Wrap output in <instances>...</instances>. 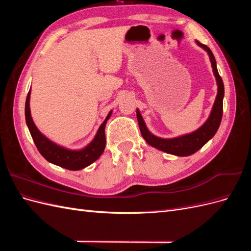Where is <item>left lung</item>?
I'll return each instance as SVG.
<instances>
[{"label": "left lung", "instance_id": "8db88e82", "mask_svg": "<svg viewBox=\"0 0 251 251\" xmlns=\"http://www.w3.org/2000/svg\"><path fill=\"white\" fill-rule=\"evenodd\" d=\"M196 43L197 45H199L201 48H203L207 52L210 63H211L212 71H214V75L217 80V86H218V93L216 96V100L214 105H212V109L207 120L205 121L198 130L194 131L193 133L178 136V137H175V138L165 139V138L157 137V136H155L154 134H151L149 131V128L147 127L146 123H144L139 110L138 109L136 110L139 128L144 140H146L150 146H151L153 148L165 151V153L180 156V157L189 156L196 153V151H199L205 143L214 137L220 126V124H221L222 115H223L224 85H223V80L221 76L219 75V72L217 69L215 56L206 45H203L198 41H196Z\"/></svg>", "mask_w": 251, "mask_h": 251}]
</instances>
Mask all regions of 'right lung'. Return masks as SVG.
Wrapping results in <instances>:
<instances>
[{
	"label": "right lung",
	"instance_id": "right-lung-1",
	"mask_svg": "<svg viewBox=\"0 0 251 251\" xmlns=\"http://www.w3.org/2000/svg\"><path fill=\"white\" fill-rule=\"evenodd\" d=\"M30 93H31V89L29 90L25 103L26 124L37 150L47 161L67 170L79 171L92 164L101 156L105 148L104 127L112 115V111H110L108 116L98 128L94 139L87 147L81 150H69L51 141L36 127L31 117V112H30Z\"/></svg>",
	"mask_w": 251,
	"mask_h": 251
}]
</instances>
